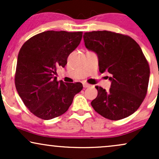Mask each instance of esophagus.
<instances>
[{"label":"esophagus","instance_id":"1","mask_svg":"<svg viewBox=\"0 0 159 159\" xmlns=\"http://www.w3.org/2000/svg\"><path fill=\"white\" fill-rule=\"evenodd\" d=\"M83 86H84V87H85V88H86V87H90V84L86 83V82H83Z\"/></svg>","mask_w":159,"mask_h":159}]
</instances>
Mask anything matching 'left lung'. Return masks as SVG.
Wrapping results in <instances>:
<instances>
[{
	"label": "left lung",
	"mask_w": 159,
	"mask_h": 159,
	"mask_svg": "<svg viewBox=\"0 0 159 159\" xmlns=\"http://www.w3.org/2000/svg\"><path fill=\"white\" fill-rule=\"evenodd\" d=\"M84 40L86 48L97 54L99 72L111 75L108 91L96 87L98 96L92 107L111 120L130 116L147 95L150 73L139 45L130 36L107 30L84 33Z\"/></svg>",
	"instance_id": "left-lung-1"
}]
</instances>
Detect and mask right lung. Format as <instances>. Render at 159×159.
Wrapping results in <instances>:
<instances>
[{
  "mask_svg": "<svg viewBox=\"0 0 159 159\" xmlns=\"http://www.w3.org/2000/svg\"><path fill=\"white\" fill-rule=\"evenodd\" d=\"M82 34L48 30L29 39L20 49L16 90L25 106L39 118L48 120L64 114L83 88L80 82L57 81L54 76L57 69L65 67L67 57L81 43Z\"/></svg>",
  "mask_w": 159,
  "mask_h": 159,
  "instance_id": "obj_1",
  "label": "right lung"
}]
</instances>
